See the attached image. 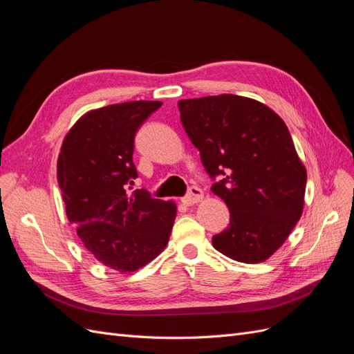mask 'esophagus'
<instances>
[{
    "label": "esophagus",
    "instance_id": "esophagus-1",
    "mask_svg": "<svg viewBox=\"0 0 354 354\" xmlns=\"http://www.w3.org/2000/svg\"><path fill=\"white\" fill-rule=\"evenodd\" d=\"M202 196H203L202 190L196 186H192L187 192V195L181 198V203H183V205H194V203H196L202 199Z\"/></svg>",
    "mask_w": 354,
    "mask_h": 354
}]
</instances>
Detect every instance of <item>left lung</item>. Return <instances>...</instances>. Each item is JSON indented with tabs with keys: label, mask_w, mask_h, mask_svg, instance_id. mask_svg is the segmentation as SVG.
Listing matches in <instances>:
<instances>
[{
	"label": "left lung",
	"mask_w": 354,
	"mask_h": 354,
	"mask_svg": "<svg viewBox=\"0 0 354 354\" xmlns=\"http://www.w3.org/2000/svg\"><path fill=\"white\" fill-rule=\"evenodd\" d=\"M180 120L212 194L230 211L214 248L232 260L261 263L279 248L301 217L307 183L291 134L266 104L234 94L178 102Z\"/></svg>",
	"instance_id": "1"
}]
</instances>
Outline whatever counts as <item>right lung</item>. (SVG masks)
Instances as JSON below:
<instances>
[{
	"mask_svg": "<svg viewBox=\"0 0 354 354\" xmlns=\"http://www.w3.org/2000/svg\"><path fill=\"white\" fill-rule=\"evenodd\" d=\"M160 102L109 104L81 116L62 145L57 181L66 216L95 259L121 273L165 248L176 203L133 189L134 137Z\"/></svg>",
	"mask_w": 354,
	"mask_h": 354,
	"instance_id": "1",
	"label": "right lung"
}]
</instances>
